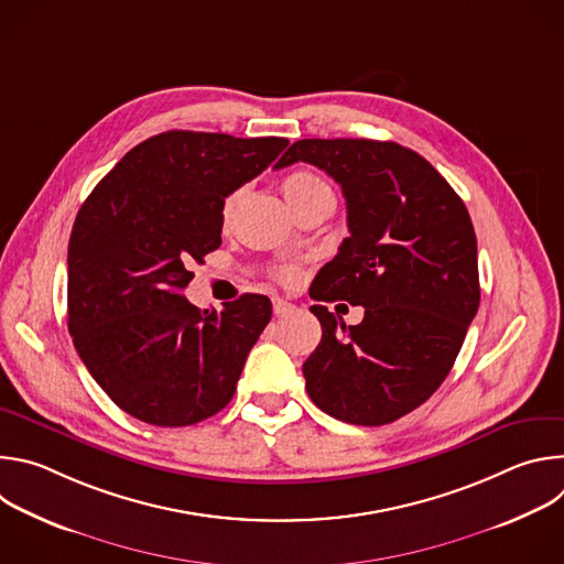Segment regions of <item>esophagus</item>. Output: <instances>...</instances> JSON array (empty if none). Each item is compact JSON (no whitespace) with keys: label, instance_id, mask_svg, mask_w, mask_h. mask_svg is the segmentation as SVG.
Masks as SVG:
<instances>
[{"label":"esophagus","instance_id":"esophagus-1","mask_svg":"<svg viewBox=\"0 0 564 564\" xmlns=\"http://www.w3.org/2000/svg\"><path fill=\"white\" fill-rule=\"evenodd\" d=\"M272 307H274V314H276V316H283V314H288V312L294 310V305L288 303L285 299H281V296H274V299H272Z\"/></svg>","mask_w":564,"mask_h":564}]
</instances>
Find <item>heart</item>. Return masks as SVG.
Wrapping results in <instances>:
<instances>
[{
  "mask_svg": "<svg viewBox=\"0 0 564 564\" xmlns=\"http://www.w3.org/2000/svg\"><path fill=\"white\" fill-rule=\"evenodd\" d=\"M281 189H283L285 200L290 203V207H292L294 212L301 209L303 205H307V203L321 198V196H330V194H333V189H330L324 181H321V178H318L316 174H312V172H305V170H299V172L288 174V176L283 178V183H281ZM243 194H246V187H238V189L229 192L227 198L223 200L220 218H223L225 225L229 223V218H231L234 209L238 207V203L243 200ZM279 276H281L283 281H292V279L296 276V272L288 268V270H281Z\"/></svg>",
  "mask_w": 564,
  "mask_h": 564,
  "instance_id": "heart-1",
  "label": "heart"
}]
</instances>
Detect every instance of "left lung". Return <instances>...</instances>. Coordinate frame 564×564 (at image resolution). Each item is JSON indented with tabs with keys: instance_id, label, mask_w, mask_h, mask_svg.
<instances>
[{
	"instance_id": "1",
	"label": "left lung",
	"mask_w": 564,
	"mask_h": 564,
	"mask_svg": "<svg viewBox=\"0 0 564 564\" xmlns=\"http://www.w3.org/2000/svg\"><path fill=\"white\" fill-rule=\"evenodd\" d=\"M299 160L341 185L350 229L310 296L364 305L361 324L341 328L326 305L310 307L324 335L305 388L335 420L383 426L422 406L455 364L479 307L475 229L442 174L397 142L296 140L276 170Z\"/></svg>"
}]
</instances>
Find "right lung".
I'll return each instance as SVG.
<instances>
[{
  "label": "right lung",
  "instance_id": "add662e5",
  "mask_svg": "<svg viewBox=\"0 0 564 564\" xmlns=\"http://www.w3.org/2000/svg\"><path fill=\"white\" fill-rule=\"evenodd\" d=\"M285 138L165 131L131 151L79 207L68 240V333L91 377L131 417L192 426L234 397L272 303L220 312L183 290L220 246L223 200L257 178Z\"/></svg>",
  "mask_w": 564,
  "mask_h": 564
}]
</instances>
